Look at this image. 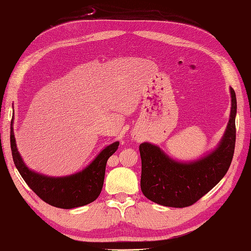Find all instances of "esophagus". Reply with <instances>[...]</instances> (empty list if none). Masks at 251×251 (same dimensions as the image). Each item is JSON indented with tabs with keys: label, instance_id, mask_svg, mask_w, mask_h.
I'll list each match as a JSON object with an SVG mask.
<instances>
[{
	"label": "esophagus",
	"instance_id": "esophagus-1",
	"mask_svg": "<svg viewBox=\"0 0 251 251\" xmlns=\"http://www.w3.org/2000/svg\"><path fill=\"white\" fill-rule=\"evenodd\" d=\"M133 138H134V140H135V141L137 140V137H136V136H134V137H133Z\"/></svg>",
	"mask_w": 251,
	"mask_h": 251
}]
</instances>
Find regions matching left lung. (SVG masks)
<instances>
[{
    "instance_id": "8db88e82",
    "label": "left lung",
    "mask_w": 251,
    "mask_h": 251,
    "mask_svg": "<svg viewBox=\"0 0 251 251\" xmlns=\"http://www.w3.org/2000/svg\"><path fill=\"white\" fill-rule=\"evenodd\" d=\"M231 111L225 134L217 147L192 161H178L158 145H140L141 189L150 201L168 207L182 208L199 201L218 183L229 170L235 148L236 96L230 87Z\"/></svg>"
}]
</instances>
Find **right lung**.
<instances>
[{
  "mask_svg": "<svg viewBox=\"0 0 251 251\" xmlns=\"http://www.w3.org/2000/svg\"><path fill=\"white\" fill-rule=\"evenodd\" d=\"M114 142L101 150L92 162L74 174L53 177L29 169L18 151L14 134V117L10 122V148L14 163L26 185L43 201L58 208L71 209L96 201L102 191L107 160L118 149Z\"/></svg>",
  "mask_w": 251,
  "mask_h": 251,
  "instance_id": "right-lung-1",
  "label": "right lung"
}]
</instances>
